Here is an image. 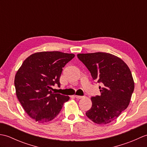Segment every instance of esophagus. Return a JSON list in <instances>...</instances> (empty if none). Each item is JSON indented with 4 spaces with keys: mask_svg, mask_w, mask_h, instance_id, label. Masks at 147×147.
Returning <instances> with one entry per match:
<instances>
[{
    "mask_svg": "<svg viewBox=\"0 0 147 147\" xmlns=\"http://www.w3.org/2000/svg\"><path fill=\"white\" fill-rule=\"evenodd\" d=\"M74 97H76L78 99H81V98H83L84 96H78V95H74Z\"/></svg>",
    "mask_w": 147,
    "mask_h": 147,
    "instance_id": "esophagus-1",
    "label": "esophagus"
}]
</instances>
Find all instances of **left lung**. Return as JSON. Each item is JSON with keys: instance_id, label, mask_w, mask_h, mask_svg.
<instances>
[{"instance_id": "left-lung-1", "label": "left lung", "mask_w": 147, "mask_h": 147, "mask_svg": "<svg viewBox=\"0 0 147 147\" xmlns=\"http://www.w3.org/2000/svg\"><path fill=\"white\" fill-rule=\"evenodd\" d=\"M77 57L97 83L101 95L92 96L86 116L95 123L106 124L119 116L128 107L135 88L129 67L121 59L109 53L79 54Z\"/></svg>"}]
</instances>
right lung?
<instances>
[{"instance_id":"add662e5","label":"right lung","mask_w":147,"mask_h":147,"mask_svg":"<svg viewBox=\"0 0 147 147\" xmlns=\"http://www.w3.org/2000/svg\"><path fill=\"white\" fill-rule=\"evenodd\" d=\"M58 51L36 52L27 57L15 75L18 100L24 110L39 123L51 121L61 111L69 96L54 93L52 86L60 87L62 67L74 57Z\"/></svg>"}]
</instances>
